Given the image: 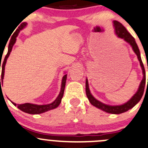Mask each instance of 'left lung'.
Instances as JSON below:
<instances>
[{
	"instance_id": "left-lung-1",
	"label": "left lung",
	"mask_w": 148,
	"mask_h": 148,
	"mask_svg": "<svg viewBox=\"0 0 148 148\" xmlns=\"http://www.w3.org/2000/svg\"><path fill=\"white\" fill-rule=\"evenodd\" d=\"M114 26L115 28V33L117 35L118 37L123 39L124 41L130 44L131 47H132L133 51L134 53L137 55V58H138L139 61H140V66H141L142 70H143V78L142 80L141 83H140L139 88L137 90V93L130 99V101L127 102V103H124L122 105H119V106H109V105L104 104V103H101V101H98L97 99H95L90 93V90H89L88 86V82L86 79V96H87L88 99L89 101L91 103L93 106H96V107L99 108V109H101V110L104 111V112H107V113L110 114H119L124 113V112H127V111L130 110L132 107H134L137 103L140 101L142 99L143 93H144L145 86V82H146V77H145V71L144 65H143V61L141 60V57H140V52L139 50L138 46H137V43L135 42L134 38L127 32L126 28L121 24L120 22L117 21H114ZM148 69V68H147ZM147 84H148V80H147Z\"/></svg>"
}]
</instances>
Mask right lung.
Segmentation results:
<instances>
[{
  "instance_id": "1",
  "label": "right lung",
  "mask_w": 148,
  "mask_h": 148,
  "mask_svg": "<svg viewBox=\"0 0 148 148\" xmlns=\"http://www.w3.org/2000/svg\"><path fill=\"white\" fill-rule=\"evenodd\" d=\"M26 22H23L22 24L18 26V28L17 29V30L16 31L15 33L14 34V36H13V38L11 39L9 42V45H8V53L5 55V58H4V60L3 62L2 65H1V68H2V71H1V78H0V88H1V84L3 83V79L4 77V72H5V63H6V60L8 59V56L10 55V53H11V50H12V48L14 45L15 44L16 41V36H18V33H19L21 29H23L25 26H26ZM0 68H1V65H0ZM66 80H67V74L65 75L62 77V84H61V90L60 92V94L58 95V96L57 97V99L54 101L52 103H49V104L46 105H36V104H33V103H23V104H16V103L12 102L14 106H17V107L21 110L22 112H26V113L31 114H42L44 113V112H46L47 111L51 110V109H55V108L58 107L60 105V103H61V100H62V98L64 94V90H65V83H66Z\"/></svg>"
}]
</instances>
